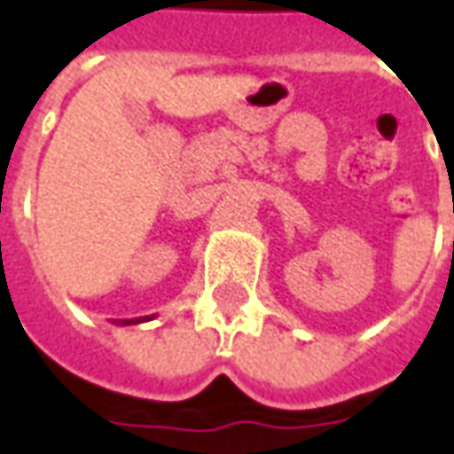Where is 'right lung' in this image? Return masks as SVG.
Listing matches in <instances>:
<instances>
[{
  "label": "right lung",
  "instance_id": "add662e5",
  "mask_svg": "<svg viewBox=\"0 0 454 454\" xmlns=\"http://www.w3.org/2000/svg\"><path fill=\"white\" fill-rule=\"evenodd\" d=\"M150 321V316H143V318H123V321H116L119 325H136V324H145Z\"/></svg>",
  "mask_w": 454,
  "mask_h": 454
}]
</instances>
